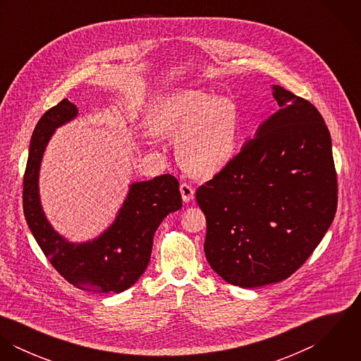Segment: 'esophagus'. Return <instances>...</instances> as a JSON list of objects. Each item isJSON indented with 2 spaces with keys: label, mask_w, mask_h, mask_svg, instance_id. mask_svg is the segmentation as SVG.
<instances>
[{
  "label": "esophagus",
  "mask_w": 361,
  "mask_h": 361,
  "mask_svg": "<svg viewBox=\"0 0 361 361\" xmlns=\"http://www.w3.org/2000/svg\"><path fill=\"white\" fill-rule=\"evenodd\" d=\"M180 195H182L183 202H185V203H189V202L193 199V196H195V189H193V186L189 185V183H186V182H183V183L180 185Z\"/></svg>",
  "instance_id": "1"
}]
</instances>
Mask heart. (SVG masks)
<instances>
[{
  "label": "heart",
  "instance_id": "b5f03b06",
  "mask_svg": "<svg viewBox=\"0 0 361 361\" xmlns=\"http://www.w3.org/2000/svg\"><path fill=\"white\" fill-rule=\"evenodd\" d=\"M152 123L161 136L180 137L179 159L196 176L218 173L236 153L238 111L226 97L172 92L152 108Z\"/></svg>",
  "mask_w": 361,
  "mask_h": 361
}]
</instances>
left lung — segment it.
Listing matches in <instances>:
<instances>
[{"instance_id": "obj_1", "label": "left lung", "mask_w": 361, "mask_h": 361, "mask_svg": "<svg viewBox=\"0 0 361 361\" xmlns=\"http://www.w3.org/2000/svg\"><path fill=\"white\" fill-rule=\"evenodd\" d=\"M272 96L281 108L196 192L207 219V261L240 288L281 282L298 271L322 240L338 204L324 118L278 85Z\"/></svg>"}]
</instances>
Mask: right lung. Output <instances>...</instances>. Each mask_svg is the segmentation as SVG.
Returning a JSON list of instances; mask_svg holds the SVG:
<instances>
[{"instance_id":"right-lung-1","label":"right lung","mask_w":361,"mask_h":361,"mask_svg":"<svg viewBox=\"0 0 361 361\" xmlns=\"http://www.w3.org/2000/svg\"><path fill=\"white\" fill-rule=\"evenodd\" d=\"M76 115V105L63 99L37 122L23 176V212L44 256L69 283L89 292L121 293L135 285L146 271L155 231L162 219L182 207L179 182L165 173L132 183L115 221L99 238L83 243L68 242L54 231L44 215L39 173L55 129Z\"/></svg>"}]
</instances>
